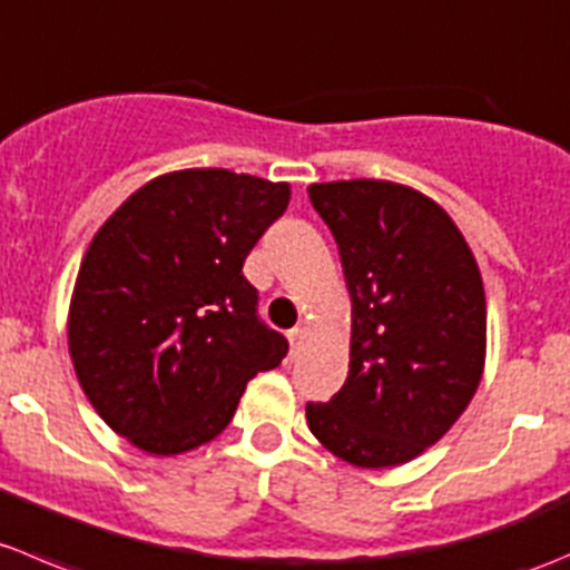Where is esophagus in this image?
Here are the masks:
<instances>
[{
  "mask_svg": "<svg viewBox=\"0 0 570 570\" xmlns=\"http://www.w3.org/2000/svg\"><path fill=\"white\" fill-rule=\"evenodd\" d=\"M304 337H307V330H304V326H293V330L287 332V341H291V352L293 354H296L298 348H302Z\"/></svg>",
  "mask_w": 570,
  "mask_h": 570,
  "instance_id": "1",
  "label": "esophagus"
}]
</instances>
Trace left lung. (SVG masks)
<instances>
[{"label": "left lung", "mask_w": 570, "mask_h": 570, "mask_svg": "<svg viewBox=\"0 0 570 570\" xmlns=\"http://www.w3.org/2000/svg\"><path fill=\"white\" fill-rule=\"evenodd\" d=\"M352 296V363L309 432L346 463L387 469L441 441L476 393L484 287L443 207L382 179L309 185Z\"/></svg>", "instance_id": "left-lung-1"}]
</instances>
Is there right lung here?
<instances>
[{"label":"right lung","mask_w":570,"mask_h":570,"mask_svg":"<svg viewBox=\"0 0 570 570\" xmlns=\"http://www.w3.org/2000/svg\"><path fill=\"white\" fill-rule=\"evenodd\" d=\"M287 183L188 168L135 190L94 235L69 313L77 380L96 413L149 454L213 441L246 382L287 341L257 315L252 246L285 213Z\"/></svg>","instance_id":"obj_1"}]
</instances>
